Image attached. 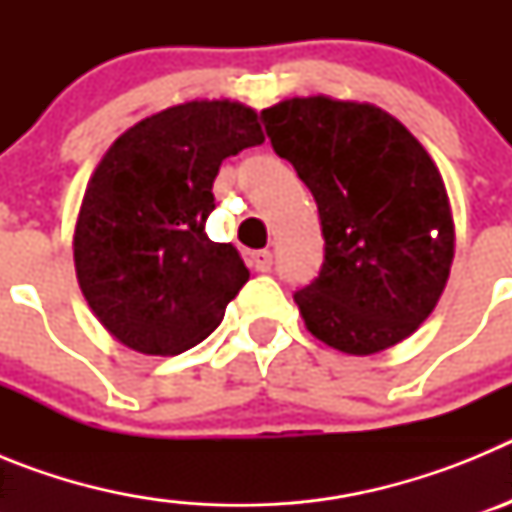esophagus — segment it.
<instances>
[{
  "label": "esophagus",
  "instance_id": "esophagus-1",
  "mask_svg": "<svg viewBox=\"0 0 512 512\" xmlns=\"http://www.w3.org/2000/svg\"><path fill=\"white\" fill-rule=\"evenodd\" d=\"M251 266L256 271H269L271 266H274V253L271 251H253L251 253Z\"/></svg>",
  "mask_w": 512,
  "mask_h": 512
}]
</instances>
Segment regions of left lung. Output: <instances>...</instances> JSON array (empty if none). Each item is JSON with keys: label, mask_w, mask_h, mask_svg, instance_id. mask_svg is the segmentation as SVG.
I'll return each mask as SVG.
<instances>
[{"label": "left lung", "mask_w": 512, "mask_h": 512, "mask_svg": "<svg viewBox=\"0 0 512 512\" xmlns=\"http://www.w3.org/2000/svg\"><path fill=\"white\" fill-rule=\"evenodd\" d=\"M261 120L318 202L323 266L295 292L307 330L354 356L408 338L454 259L449 194L431 156L374 104L295 97Z\"/></svg>", "instance_id": "1"}]
</instances>
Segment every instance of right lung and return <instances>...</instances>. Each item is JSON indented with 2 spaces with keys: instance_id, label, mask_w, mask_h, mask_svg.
<instances>
[{
  "instance_id": "obj_1",
  "label": "right lung",
  "mask_w": 512,
  "mask_h": 512,
  "mask_svg": "<svg viewBox=\"0 0 512 512\" xmlns=\"http://www.w3.org/2000/svg\"><path fill=\"white\" fill-rule=\"evenodd\" d=\"M256 112L202 99L140 120L104 153L74 233L79 287L133 351L176 356L205 341L248 282L233 243L207 238L220 164L261 146Z\"/></svg>"
}]
</instances>
